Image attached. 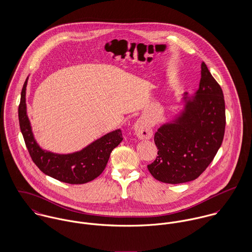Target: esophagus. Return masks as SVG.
Returning <instances> with one entry per match:
<instances>
[{"instance_id": "34e87169", "label": "esophagus", "mask_w": 252, "mask_h": 252, "mask_svg": "<svg viewBox=\"0 0 252 252\" xmlns=\"http://www.w3.org/2000/svg\"><path fill=\"white\" fill-rule=\"evenodd\" d=\"M134 128L135 133L139 139H150L152 137V129L144 120H138Z\"/></svg>"}]
</instances>
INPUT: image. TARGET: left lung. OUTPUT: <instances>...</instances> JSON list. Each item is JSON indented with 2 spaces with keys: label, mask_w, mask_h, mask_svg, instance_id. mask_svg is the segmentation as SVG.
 Here are the masks:
<instances>
[{
  "label": "left lung",
  "mask_w": 252,
  "mask_h": 252,
  "mask_svg": "<svg viewBox=\"0 0 252 252\" xmlns=\"http://www.w3.org/2000/svg\"><path fill=\"white\" fill-rule=\"evenodd\" d=\"M195 94L185 93L180 115L154 135L158 156L147 169L155 180L171 184L196 180L221 146L226 125L224 96L204 62Z\"/></svg>",
  "instance_id": "8db88e82"
}]
</instances>
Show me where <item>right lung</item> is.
Wrapping results in <instances>:
<instances>
[{
  "label": "right lung",
  "mask_w": 252,
  "mask_h": 252,
  "mask_svg": "<svg viewBox=\"0 0 252 252\" xmlns=\"http://www.w3.org/2000/svg\"><path fill=\"white\" fill-rule=\"evenodd\" d=\"M24 82L18 108L20 130L26 147L36 167L45 175L70 184H82L95 180L105 170L108 158L123 140L120 129L112 131L80 151L71 154H56L41 149L34 139L26 110V86Z\"/></svg>",
  "instance_id": "obj_1"
}]
</instances>
